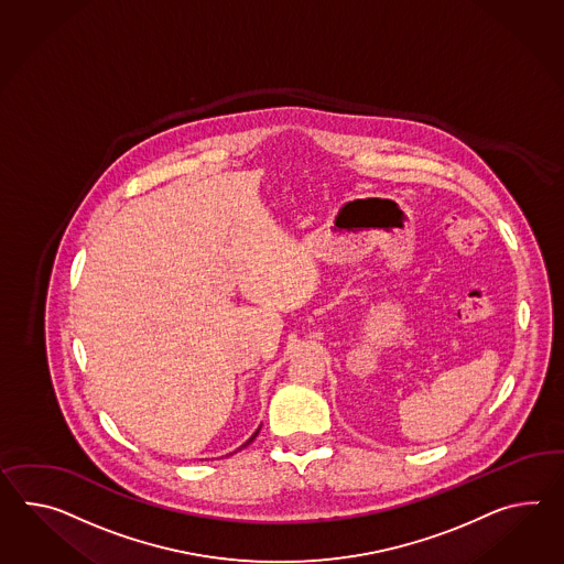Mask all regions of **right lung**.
I'll use <instances>...</instances> for the list:
<instances>
[{"instance_id": "1", "label": "right lung", "mask_w": 564, "mask_h": 564, "mask_svg": "<svg viewBox=\"0 0 564 564\" xmlns=\"http://www.w3.org/2000/svg\"><path fill=\"white\" fill-rule=\"evenodd\" d=\"M259 430H261V427H259ZM259 430H257V432H254V434H252V436H250V438L247 440V444H242V448H245V446H248V444H250V442H252V440L257 438V434H259Z\"/></svg>"}]
</instances>
